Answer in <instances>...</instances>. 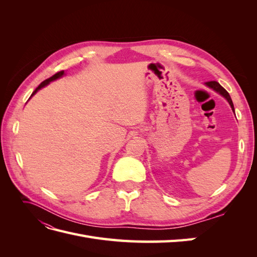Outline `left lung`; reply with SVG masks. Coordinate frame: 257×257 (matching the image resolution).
Segmentation results:
<instances>
[{"label":"left lung","mask_w":257,"mask_h":257,"mask_svg":"<svg viewBox=\"0 0 257 257\" xmlns=\"http://www.w3.org/2000/svg\"><path fill=\"white\" fill-rule=\"evenodd\" d=\"M206 84L208 85L209 88H211V89H213L214 91L219 92L221 95H223L225 98H226V99L228 100V103H229L230 107H231V109L235 111V109H234V104H232V100H231V98H230V96H229V94H228V92H227L226 90H225L219 82H217V81H208V82H206Z\"/></svg>","instance_id":"1"}]
</instances>
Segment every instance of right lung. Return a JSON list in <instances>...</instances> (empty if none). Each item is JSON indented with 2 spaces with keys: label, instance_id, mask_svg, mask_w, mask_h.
I'll list each match as a JSON object with an SVG mask.
<instances>
[{
  "label": "right lung",
  "instance_id": "add662e5",
  "mask_svg": "<svg viewBox=\"0 0 257 257\" xmlns=\"http://www.w3.org/2000/svg\"><path fill=\"white\" fill-rule=\"evenodd\" d=\"M64 75V71H61V72H58L57 74H54L53 76H51L50 77V78H48V79H46V80H44L40 85H38V87L35 89V91L32 93V95H31V96H33L34 94H35V93L38 91V90H40V89H42L43 87H45V85H47L50 81H52V80H56V79H58V78H60V77H62V76H63Z\"/></svg>",
  "mask_w": 257,
  "mask_h": 257
}]
</instances>
